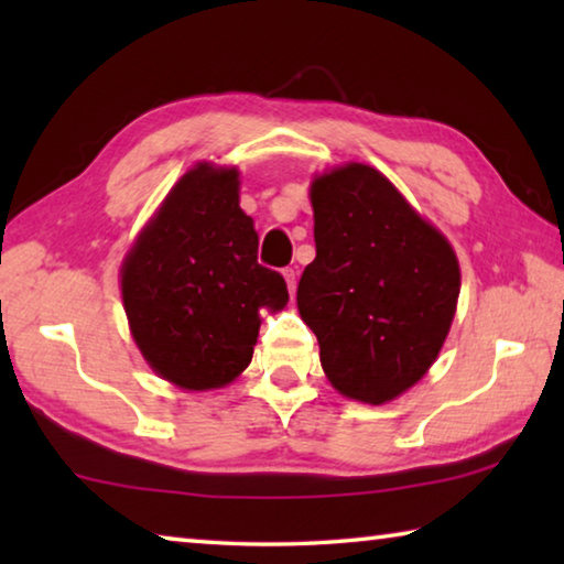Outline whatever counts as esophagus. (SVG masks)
<instances>
[{"label": "esophagus", "instance_id": "esophagus-1", "mask_svg": "<svg viewBox=\"0 0 564 564\" xmlns=\"http://www.w3.org/2000/svg\"><path fill=\"white\" fill-rule=\"evenodd\" d=\"M283 279H285V285H289V291L293 293L295 291V271L293 269H283Z\"/></svg>", "mask_w": 564, "mask_h": 564}]
</instances>
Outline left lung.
Segmentation results:
<instances>
[{"mask_svg":"<svg viewBox=\"0 0 564 564\" xmlns=\"http://www.w3.org/2000/svg\"><path fill=\"white\" fill-rule=\"evenodd\" d=\"M316 259L299 311L340 395L383 405L433 366L451 330L460 265L447 238L366 164L311 184Z\"/></svg>","mask_w":564,"mask_h":564,"instance_id":"8db88e82","label":"left lung"}]
</instances>
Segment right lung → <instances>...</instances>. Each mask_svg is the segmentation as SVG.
I'll list each match as a JSON object with an SVG mask.
<instances>
[{
    "label": "right lung",
    "mask_w": 564,
    "mask_h": 564,
    "mask_svg": "<svg viewBox=\"0 0 564 564\" xmlns=\"http://www.w3.org/2000/svg\"><path fill=\"white\" fill-rule=\"evenodd\" d=\"M121 299L141 356L169 383L214 390L243 373L259 311L283 308L289 289L259 263L236 169L202 161L176 181L123 259Z\"/></svg>",
    "instance_id": "obj_1"
}]
</instances>
